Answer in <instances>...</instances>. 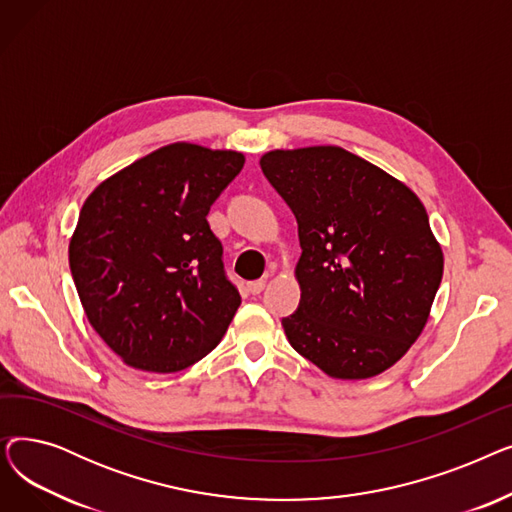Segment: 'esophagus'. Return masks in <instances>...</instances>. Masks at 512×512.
<instances>
[{
    "label": "esophagus",
    "instance_id": "1",
    "mask_svg": "<svg viewBox=\"0 0 512 512\" xmlns=\"http://www.w3.org/2000/svg\"><path fill=\"white\" fill-rule=\"evenodd\" d=\"M265 288V280H255V282H249V292L251 294H261Z\"/></svg>",
    "mask_w": 512,
    "mask_h": 512
}]
</instances>
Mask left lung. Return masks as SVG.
I'll use <instances>...</instances> for the list:
<instances>
[{
    "label": "left lung",
    "instance_id": "8db88e82",
    "mask_svg": "<svg viewBox=\"0 0 512 512\" xmlns=\"http://www.w3.org/2000/svg\"><path fill=\"white\" fill-rule=\"evenodd\" d=\"M265 178L299 224V309L282 319L294 351L336 380H367L423 332L444 255L411 188L334 145L274 149Z\"/></svg>",
    "mask_w": 512,
    "mask_h": 512
}]
</instances>
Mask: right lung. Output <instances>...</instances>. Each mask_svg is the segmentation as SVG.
Masks as SVG:
<instances>
[{
	"label": "right lung",
	"instance_id": "1",
	"mask_svg": "<svg viewBox=\"0 0 512 512\" xmlns=\"http://www.w3.org/2000/svg\"><path fill=\"white\" fill-rule=\"evenodd\" d=\"M245 155L172 143L105 178L70 238V272L89 324L130 367L176 373L218 346L240 305L213 201Z\"/></svg>",
	"mask_w": 512,
	"mask_h": 512
}]
</instances>
